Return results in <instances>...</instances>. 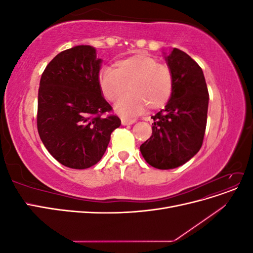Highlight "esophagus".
<instances>
[{"instance_id":"obj_1","label":"esophagus","mask_w":253,"mask_h":253,"mask_svg":"<svg viewBox=\"0 0 253 253\" xmlns=\"http://www.w3.org/2000/svg\"><path fill=\"white\" fill-rule=\"evenodd\" d=\"M134 122H136V119H133V118H126V117H121V124L124 125V126L133 125Z\"/></svg>"}]
</instances>
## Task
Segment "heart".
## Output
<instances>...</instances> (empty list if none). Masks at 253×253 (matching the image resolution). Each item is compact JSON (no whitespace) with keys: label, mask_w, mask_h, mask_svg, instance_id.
<instances>
[{"label":"heart","mask_w":253,"mask_h":253,"mask_svg":"<svg viewBox=\"0 0 253 253\" xmlns=\"http://www.w3.org/2000/svg\"><path fill=\"white\" fill-rule=\"evenodd\" d=\"M98 82L103 97L111 102L117 101L126 88L129 90L116 104L117 111L124 115L164 108L174 88L170 67L143 53L118 60L115 68L103 67Z\"/></svg>","instance_id":"obj_1"}]
</instances>
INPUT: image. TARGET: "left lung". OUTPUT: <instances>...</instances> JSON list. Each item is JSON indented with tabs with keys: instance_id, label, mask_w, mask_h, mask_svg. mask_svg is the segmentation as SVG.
Returning <instances> with one entry per match:
<instances>
[{
	"instance_id": "1",
	"label": "left lung",
	"mask_w": 253,
	"mask_h": 253,
	"mask_svg": "<svg viewBox=\"0 0 253 253\" xmlns=\"http://www.w3.org/2000/svg\"><path fill=\"white\" fill-rule=\"evenodd\" d=\"M174 88L166 108L152 116V136L140 145L150 166L169 170L186 164L203 144L209 93L201 66L185 51L173 48L166 56Z\"/></svg>"
}]
</instances>
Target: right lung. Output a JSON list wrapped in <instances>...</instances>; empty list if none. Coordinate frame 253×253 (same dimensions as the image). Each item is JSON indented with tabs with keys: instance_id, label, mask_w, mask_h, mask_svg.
<instances>
[{
	"instance_id": "right-lung-1",
	"label": "right lung",
	"mask_w": 253,
	"mask_h": 253,
	"mask_svg": "<svg viewBox=\"0 0 253 253\" xmlns=\"http://www.w3.org/2000/svg\"><path fill=\"white\" fill-rule=\"evenodd\" d=\"M101 59L89 45L61 51L45 68L38 93L37 126L45 148L72 169L100 160L111 134L121 125L103 98L98 76Z\"/></svg>"
}]
</instances>
